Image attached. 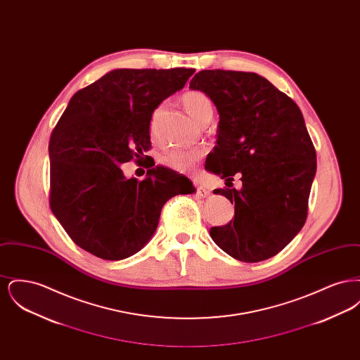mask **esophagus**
<instances>
[{
  "mask_svg": "<svg viewBox=\"0 0 360 360\" xmlns=\"http://www.w3.org/2000/svg\"><path fill=\"white\" fill-rule=\"evenodd\" d=\"M194 186L197 188V194L200 195V197H202V198H206V197H209L210 195V191L207 190V188H204L200 182H194Z\"/></svg>",
  "mask_w": 360,
  "mask_h": 360,
  "instance_id": "obj_1",
  "label": "esophagus"
}]
</instances>
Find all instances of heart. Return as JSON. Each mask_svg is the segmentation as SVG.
I'll return each mask as SVG.
<instances>
[{"label":"heart","instance_id":"heart-1","mask_svg":"<svg viewBox=\"0 0 360 360\" xmlns=\"http://www.w3.org/2000/svg\"><path fill=\"white\" fill-rule=\"evenodd\" d=\"M182 105L188 115L200 124L212 119L213 105L205 93L191 90L182 96ZM201 159V153L197 150H172L160 156V163L179 172L194 170Z\"/></svg>","mask_w":360,"mask_h":360}]
</instances>
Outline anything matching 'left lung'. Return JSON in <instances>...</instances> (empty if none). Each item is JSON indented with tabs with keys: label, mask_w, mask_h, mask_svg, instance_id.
<instances>
[{
	"label": "left lung",
	"mask_w": 360,
	"mask_h": 360,
	"mask_svg": "<svg viewBox=\"0 0 360 360\" xmlns=\"http://www.w3.org/2000/svg\"><path fill=\"white\" fill-rule=\"evenodd\" d=\"M188 87L204 91L220 115L206 170L225 184L240 172L243 182L240 190H213L235 204V219L210 228V238L240 262L274 257L307 221L316 175V150L300 108L255 72L202 70Z\"/></svg>",
	"instance_id": "1"
}]
</instances>
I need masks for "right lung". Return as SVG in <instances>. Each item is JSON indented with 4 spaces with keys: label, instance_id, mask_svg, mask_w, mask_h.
<instances>
[{
    "label": "right lung",
    "instance_id": "1",
    "mask_svg": "<svg viewBox=\"0 0 360 360\" xmlns=\"http://www.w3.org/2000/svg\"><path fill=\"white\" fill-rule=\"evenodd\" d=\"M194 69H117L77 91L52 131L50 206L71 240L94 257L121 260L139 252L158 228L163 205L195 191L166 167L143 181L121 163L150 150L159 103L181 90Z\"/></svg>",
    "mask_w": 360,
    "mask_h": 360
}]
</instances>
